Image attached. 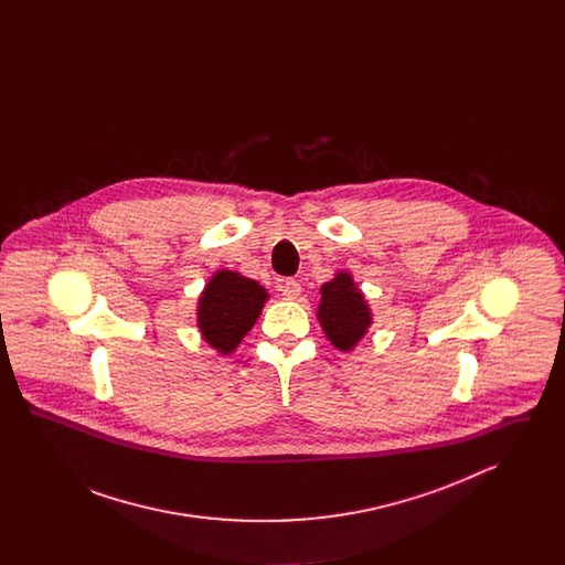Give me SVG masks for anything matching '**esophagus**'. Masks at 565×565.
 Instances as JSON below:
<instances>
[{
	"mask_svg": "<svg viewBox=\"0 0 565 565\" xmlns=\"http://www.w3.org/2000/svg\"><path fill=\"white\" fill-rule=\"evenodd\" d=\"M277 288L288 300H295L300 295V284L296 279H281V284Z\"/></svg>",
	"mask_w": 565,
	"mask_h": 565,
	"instance_id": "esophagus-1",
	"label": "esophagus"
}]
</instances>
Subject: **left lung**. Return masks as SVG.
Instances as JSON below:
<instances>
[{
	"label": "left lung",
	"mask_w": 565,
	"mask_h": 565,
	"mask_svg": "<svg viewBox=\"0 0 565 565\" xmlns=\"http://www.w3.org/2000/svg\"><path fill=\"white\" fill-rule=\"evenodd\" d=\"M318 318L334 348L350 351L371 326V311L348 273H339L322 286Z\"/></svg>",
	"instance_id": "8db88e82"
}]
</instances>
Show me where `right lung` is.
Returning a JSON list of instances; mask_svg holds the SVG:
<instances>
[{"instance_id":"add662e5","label":"right lung","mask_w":565,"mask_h":565,"mask_svg":"<svg viewBox=\"0 0 565 565\" xmlns=\"http://www.w3.org/2000/svg\"><path fill=\"white\" fill-rule=\"evenodd\" d=\"M267 300L265 288L233 270H217L199 300V328L205 341L231 353L258 320Z\"/></svg>"}]
</instances>
